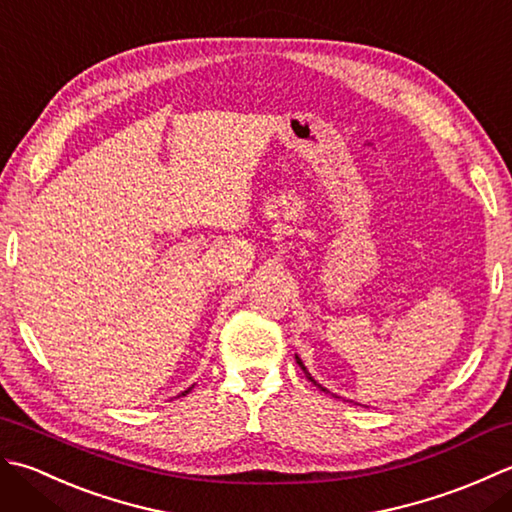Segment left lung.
<instances>
[{"label": "left lung", "mask_w": 512, "mask_h": 512, "mask_svg": "<svg viewBox=\"0 0 512 512\" xmlns=\"http://www.w3.org/2000/svg\"><path fill=\"white\" fill-rule=\"evenodd\" d=\"M296 362H298V364H300V369H302V371H305V375H307V380H311V382H314V384H316V387H318V389H322V391H325V393H329V391H327V389H325V387H320V384H318V382H316V380H314V378H311V375H309V373H307V369H305V364H302V362H300V358H296ZM331 395H333V393H331Z\"/></svg>", "instance_id": "obj_1"}]
</instances>
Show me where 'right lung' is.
<instances>
[{
  "mask_svg": "<svg viewBox=\"0 0 512 512\" xmlns=\"http://www.w3.org/2000/svg\"><path fill=\"white\" fill-rule=\"evenodd\" d=\"M185 393H190V389H187V391H183V393H181V395H185Z\"/></svg>",
  "mask_w": 512,
  "mask_h": 512,
  "instance_id": "right-lung-1",
  "label": "right lung"
}]
</instances>
